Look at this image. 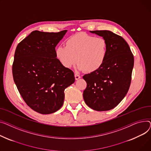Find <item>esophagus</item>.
Here are the masks:
<instances>
[{"mask_svg":"<svg viewBox=\"0 0 151 151\" xmlns=\"http://www.w3.org/2000/svg\"><path fill=\"white\" fill-rule=\"evenodd\" d=\"M74 76H75V78H76V81H77V80H78L79 78H81V76H80L79 75H78V74H75Z\"/></svg>","mask_w":151,"mask_h":151,"instance_id":"esophagus-1","label":"esophagus"}]
</instances>
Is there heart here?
I'll list each match as a JSON object with an SVG mask.
<instances>
[{
	"label": "heart",
	"mask_w": 151,
	"mask_h": 151,
	"mask_svg": "<svg viewBox=\"0 0 151 151\" xmlns=\"http://www.w3.org/2000/svg\"><path fill=\"white\" fill-rule=\"evenodd\" d=\"M55 55L66 68H72L77 61L78 70L94 73L104 63L107 55V42L102 37L78 33L66 40L65 47H58Z\"/></svg>",
	"instance_id": "b5f03b06"
}]
</instances>
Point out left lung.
<instances>
[{"label": "left lung", "instance_id": "1", "mask_svg": "<svg viewBox=\"0 0 151 151\" xmlns=\"http://www.w3.org/2000/svg\"><path fill=\"white\" fill-rule=\"evenodd\" d=\"M107 42V55L102 67L83 76L87 83L83 96L86 104L96 111L114 109L129 89L134 58L129 44L109 30L90 31Z\"/></svg>", "mask_w": 151, "mask_h": 151}]
</instances>
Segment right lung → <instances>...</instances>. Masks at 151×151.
Wrapping results in <instances>:
<instances>
[{
	"mask_svg": "<svg viewBox=\"0 0 151 151\" xmlns=\"http://www.w3.org/2000/svg\"><path fill=\"white\" fill-rule=\"evenodd\" d=\"M66 32L33 31L15 50L14 83L25 103L41 114L58 110L63 104L65 90L75 82L73 70L62 65L55 55V48Z\"/></svg>",
	"mask_w": 151,
	"mask_h": 151,
	"instance_id": "right-lung-1",
	"label": "right lung"
}]
</instances>
